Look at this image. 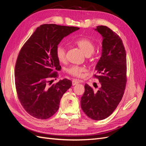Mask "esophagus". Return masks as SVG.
I'll list each match as a JSON object with an SVG mask.
<instances>
[{"label": "esophagus", "instance_id": "obj_1", "mask_svg": "<svg viewBox=\"0 0 146 146\" xmlns=\"http://www.w3.org/2000/svg\"><path fill=\"white\" fill-rule=\"evenodd\" d=\"M82 82L81 81V80H73L72 81V85L74 86V85H77V84H78V83H82Z\"/></svg>", "mask_w": 146, "mask_h": 146}]
</instances>
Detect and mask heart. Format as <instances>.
<instances>
[{"label": "heart", "mask_w": 146, "mask_h": 146, "mask_svg": "<svg viewBox=\"0 0 146 146\" xmlns=\"http://www.w3.org/2000/svg\"><path fill=\"white\" fill-rule=\"evenodd\" d=\"M75 43L86 56H90L95 50V44L88 38H78L76 40ZM55 55L60 62H64L66 60V51L63 46L60 44L56 46L55 48ZM85 70V68L77 65H71L66 69V72L68 74L77 77H80Z\"/></svg>", "instance_id": "b5f03b06"}]
</instances>
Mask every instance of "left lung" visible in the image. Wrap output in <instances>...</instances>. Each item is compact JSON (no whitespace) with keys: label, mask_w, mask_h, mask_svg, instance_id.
<instances>
[{"label":"left lung","mask_w":146,"mask_h":146,"mask_svg":"<svg viewBox=\"0 0 146 146\" xmlns=\"http://www.w3.org/2000/svg\"><path fill=\"white\" fill-rule=\"evenodd\" d=\"M95 30L103 37L102 53L93 76L100 85L94 91L85 84L80 104L86 116L99 121L111 115L122 100L127 84V58L122 41L116 33L104 25Z\"/></svg>","instance_id":"left-lung-1"}]
</instances>
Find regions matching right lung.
<instances>
[{
  "label": "right lung",
  "mask_w": 146,
  "mask_h": 146,
  "mask_svg": "<svg viewBox=\"0 0 146 146\" xmlns=\"http://www.w3.org/2000/svg\"><path fill=\"white\" fill-rule=\"evenodd\" d=\"M78 27L43 24L22 47L17 56L15 80L17 98L30 116L38 119L52 117L59 108L61 98L72 86L67 78L50 85L60 68L55 48L62 39ZM56 80V79H55Z\"/></svg>",
  "instance_id": "obj_1"
}]
</instances>
